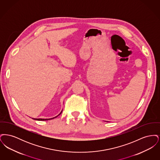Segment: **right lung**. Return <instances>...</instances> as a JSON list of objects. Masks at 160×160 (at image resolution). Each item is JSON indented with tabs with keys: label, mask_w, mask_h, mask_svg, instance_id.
Segmentation results:
<instances>
[{
	"label": "right lung",
	"mask_w": 160,
	"mask_h": 160,
	"mask_svg": "<svg viewBox=\"0 0 160 160\" xmlns=\"http://www.w3.org/2000/svg\"><path fill=\"white\" fill-rule=\"evenodd\" d=\"M62 110L61 111V113H59V114H58L57 116H56V117H54L53 118H50V119H35V118H32L33 119H34V120H36V121H48V120H50V119H53L54 118H56V117H58L59 115H60V114L62 113Z\"/></svg>",
	"instance_id": "1"
}]
</instances>
